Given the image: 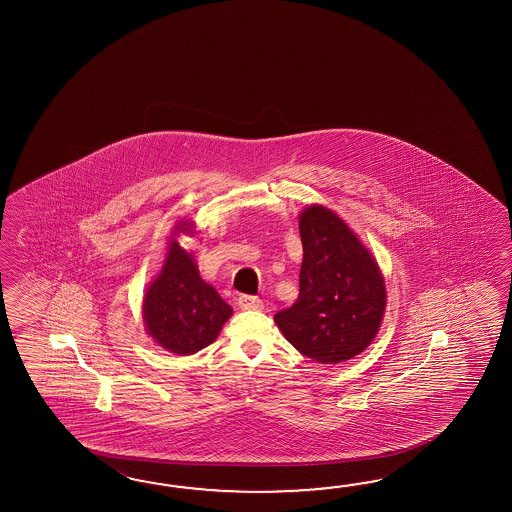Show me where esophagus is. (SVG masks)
Wrapping results in <instances>:
<instances>
[{
	"mask_svg": "<svg viewBox=\"0 0 512 512\" xmlns=\"http://www.w3.org/2000/svg\"><path fill=\"white\" fill-rule=\"evenodd\" d=\"M238 305H240L241 309H245V311H263L265 309V305H263L258 296H249V294L240 296Z\"/></svg>",
	"mask_w": 512,
	"mask_h": 512,
	"instance_id": "obj_1",
	"label": "esophagus"
}]
</instances>
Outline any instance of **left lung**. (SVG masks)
Returning a JSON list of instances; mask_svg holds the SVG:
<instances>
[{"mask_svg": "<svg viewBox=\"0 0 512 512\" xmlns=\"http://www.w3.org/2000/svg\"><path fill=\"white\" fill-rule=\"evenodd\" d=\"M304 247L300 294L274 315L283 337L307 359L338 364L377 337L386 311L381 267L331 208L309 205L298 218Z\"/></svg>", "mask_w": 512, "mask_h": 512, "instance_id": "left-lung-1", "label": "left lung"}]
</instances>
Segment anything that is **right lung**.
Returning <instances> with one entry per match:
<instances>
[{"instance_id":"1","label":"right lung","mask_w":512,"mask_h":512,"mask_svg":"<svg viewBox=\"0 0 512 512\" xmlns=\"http://www.w3.org/2000/svg\"><path fill=\"white\" fill-rule=\"evenodd\" d=\"M179 234L194 236V223L181 219L172 230L163 267L142 298V322L157 346L194 355L218 338L232 307L199 276L192 252L177 241Z\"/></svg>"}]
</instances>
